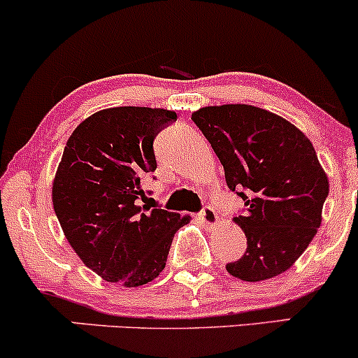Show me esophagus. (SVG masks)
Listing matches in <instances>:
<instances>
[{
    "instance_id": "34e87169",
    "label": "esophagus",
    "mask_w": 358,
    "mask_h": 358,
    "mask_svg": "<svg viewBox=\"0 0 358 358\" xmlns=\"http://www.w3.org/2000/svg\"><path fill=\"white\" fill-rule=\"evenodd\" d=\"M199 219L202 220L207 227H215V225L219 224V215H217V212L213 210L212 207H205L203 210L199 213Z\"/></svg>"
}]
</instances>
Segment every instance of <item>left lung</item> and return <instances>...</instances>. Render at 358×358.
<instances>
[{"label":"left lung","instance_id":"left-lung-1","mask_svg":"<svg viewBox=\"0 0 358 358\" xmlns=\"http://www.w3.org/2000/svg\"><path fill=\"white\" fill-rule=\"evenodd\" d=\"M193 122L219 156L225 182L245 210L234 222L248 237L229 274L256 282L279 276L305 252L322 225L328 176L303 131L249 104L200 108Z\"/></svg>","mask_w":358,"mask_h":358}]
</instances>
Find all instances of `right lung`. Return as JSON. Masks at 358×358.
Instances as JSON below:
<instances>
[{"label":"right lung","mask_w":358,"mask_h":358,"mask_svg":"<svg viewBox=\"0 0 358 358\" xmlns=\"http://www.w3.org/2000/svg\"><path fill=\"white\" fill-rule=\"evenodd\" d=\"M175 110L122 106L94 113L73 129L52 183L60 227L80 261L109 282L143 286L165 269L188 215L141 205L156 170L153 139Z\"/></svg>","instance_id":"right-lung-1"}]
</instances>
